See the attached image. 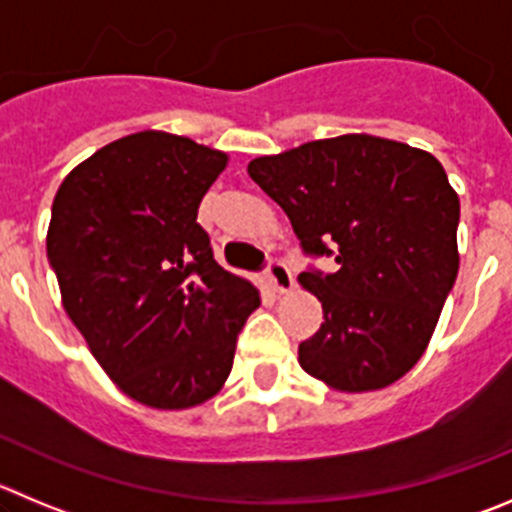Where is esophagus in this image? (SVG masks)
<instances>
[{"instance_id":"obj_1","label":"esophagus","mask_w":512,"mask_h":512,"mask_svg":"<svg viewBox=\"0 0 512 512\" xmlns=\"http://www.w3.org/2000/svg\"><path fill=\"white\" fill-rule=\"evenodd\" d=\"M265 280L275 293H290L293 290V272H290V267L283 260H270Z\"/></svg>"}]
</instances>
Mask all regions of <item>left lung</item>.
<instances>
[{
	"label": "left lung",
	"mask_w": 512,
	"mask_h": 512,
	"mask_svg": "<svg viewBox=\"0 0 512 512\" xmlns=\"http://www.w3.org/2000/svg\"><path fill=\"white\" fill-rule=\"evenodd\" d=\"M247 174L305 252L336 255L333 275H298L323 308L298 346L305 374L343 394L399 381L427 351L460 270V197L444 166L409 143L346 133L257 156Z\"/></svg>",
	"instance_id": "obj_1"
}]
</instances>
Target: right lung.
<instances>
[{
	"instance_id": "1",
	"label": "right lung",
	"mask_w": 512,
	"mask_h": 512,
	"mask_svg": "<svg viewBox=\"0 0 512 512\" xmlns=\"http://www.w3.org/2000/svg\"><path fill=\"white\" fill-rule=\"evenodd\" d=\"M227 161L186 136L138 131L80 161L52 202L47 257L62 308L143 407L179 412L217 396L260 305L250 280L217 265L197 222Z\"/></svg>"
}]
</instances>
